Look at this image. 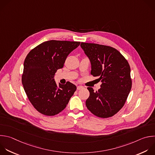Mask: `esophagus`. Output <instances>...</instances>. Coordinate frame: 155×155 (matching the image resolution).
I'll list each match as a JSON object with an SVG mask.
<instances>
[{
  "label": "esophagus",
  "instance_id": "esophagus-1",
  "mask_svg": "<svg viewBox=\"0 0 155 155\" xmlns=\"http://www.w3.org/2000/svg\"><path fill=\"white\" fill-rule=\"evenodd\" d=\"M77 89H78V90H80V89H83V88H84V87H83V86H80V85H79V86H77Z\"/></svg>",
  "mask_w": 155,
  "mask_h": 155
}]
</instances>
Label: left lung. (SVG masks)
<instances>
[{
    "label": "left lung",
    "instance_id": "1",
    "mask_svg": "<svg viewBox=\"0 0 155 155\" xmlns=\"http://www.w3.org/2000/svg\"><path fill=\"white\" fill-rule=\"evenodd\" d=\"M80 46L90 60L91 75L101 81V88L95 92L87 87L90 95L86 107L98 117H112L124 107L131 89L129 63L112 47L86 42Z\"/></svg>",
    "mask_w": 155,
    "mask_h": 155
}]
</instances>
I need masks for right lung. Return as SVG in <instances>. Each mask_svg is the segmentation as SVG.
<instances>
[{
  "label": "right lung",
  "instance_id": "obj_1",
  "mask_svg": "<svg viewBox=\"0 0 155 155\" xmlns=\"http://www.w3.org/2000/svg\"><path fill=\"white\" fill-rule=\"evenodd\" d=\"M80 42L50 40L33 48L27 55L22 83L33 107L41 114L52 116L61 112L77 89L68 81L57 87L54 75L63 68L67 57Z\"/></svg>",
  "mask_w": 155,
  "mask_h": 155
}]
</instances>
